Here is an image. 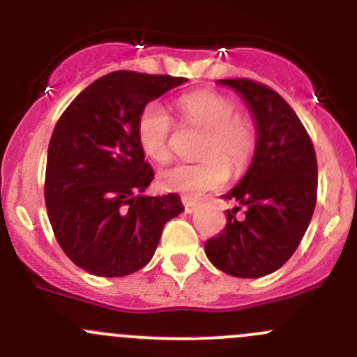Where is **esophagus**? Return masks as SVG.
<instances>
[{
    "label": "esophagus",
    "instance_id": "34e87169",
    "mask_svg": "<svg viewBox=\"0 0 357 357\" xmlns=\"http://www.w3.org/2000/svg\"><path fill=\"white\" fill-rule=\"evenodd\" d=\"M183 205H185V212H188V214H192V212L197 211V207H199V204L190 199H183Z\"/></svg>",
    "mask_w": 357,
    "mask_h": 357
}]
</instances>
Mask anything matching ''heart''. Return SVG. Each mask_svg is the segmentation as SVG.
<instances>
[{"label": "heart", "mask_w": 357, "mask_h": 357, "mask_svg": "<svg viewBox=\"0 0 357 357\" xmlns=\"http://www.w3.org/2000/svg\"><path fill=\"white\" fill-rule=\"evenodd\" d=\"M178 109L185 122L205 131L199 149L202 158L199 162H176L160 169V188L199 197L208 190L221 188L228 181L229 169L240 172L247 167L257 145V131L247 114L236 112L229 96L202 89L181 96ZM172 131L174 122L164 105L150 102L143 107L136 124V138L146 157L155 162L167 160Z\"/></svg>", "instance_id": "1"}]
</instances>
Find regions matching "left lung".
Here are the masks:
<instances>
[{
  "mask_svg": "<svg viewBox=\"0 0 357 357\" xmlns=\"http://www.w3.org/2000/svg\"><path fill=\"white\" fill-rule=\"evenodd\" d=\"M218 82L245 100L257 145L242 181L222 195L238 205L226 211L225 229L205 242V254L226 275L261 278L289 261L311 222L318 195L314 146L275 89L245 77ZM240 208L243 216L236 215Z\"/></svg>",
  "mask_w": 357,
  "mask_h": 357,
  "instance_id": "left-lung-1",
  "label": "left lung"
}]
</instances>
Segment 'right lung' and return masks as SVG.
I'll return each mask as SVG.
<instances>
[{
  "label": "right lung",
  "mask_w": 357,
  "mask_h": 357,
  "mask_svg": "<svg viewBox=\"0 0 357 357\" xmlns=\"http://www.w3.org/2000/svg\"><path fill=\"white\" fill-rule=\"evenodd\" d=\"M188 79L117 70L96 79L60 115L48 146L45 202L53 233L75 266L126 276L155 254L183 212L174 193L139 195L153 171L136 138L143 107Z\"/></svg>",
  "instance_id": "obj_1"
}]
</instances>
